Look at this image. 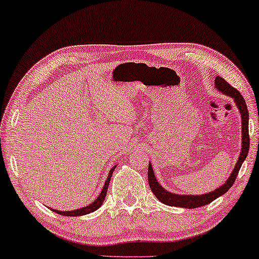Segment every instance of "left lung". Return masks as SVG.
Segmentation results:
<instances>
[{
  "label": "left lung",
  "mask_w": 259,
  "mask_h": 259,
  "mask_svg": "<svg viewBox=\"0 0 259 259\" xmlns=\"http://www.w3.org/2000/svg\"><path fill=\"white\" fill-rule=\"evenodd\" d=\"M214 87L217 88L219 92H222L223 94L231 97L235 100V104L239 109L240 118H242V150H240V154L238 158V161L233 168V171L228 180L223 184L221 187H218L217 190L212 191L210 193L205 194H176L172 192L166 191L161 185H159L157 178H155L153 168H152L151 162L148 164V184L152 192L162 204L168 205V206H179V207H186V208H196L207 205L217 199L218 197H221L225 192H228L230 187L233 185L235 180L238 176V172L240 169V166L245 160L247 152H249L250 147V137H249V112H247V106L245 104V100L242 97V94L239 93L236 88H233L231 84L226 82V81L221 76H215L214 80Z\"/></svg>",
  "instance_id": "left-lung-1"
}]
</instances>
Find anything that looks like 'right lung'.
Returning <instances> with one entry per match:
<instances>
[{"mask_svg": "<svg viewBox=\"0 0 259 259\" xmlns=\"http://www.w3.org/2000/svg\"><path fill=\"white\" fill-rule=\"evenodd\" d=\"M115 166H113V168L111 169V171H109L107 179H106V182H105V185H104V187H102V190H101V193L99 194V197L93 201V203L90 204V205H87L86 207L77 208V210H74V211H59V210H54V208H52V211H54L55 213H59V214H61V215H67V217H77V215L88 214V213H91V212H94L95 210H98V208L102 205V203H104L106 194H107L108 185H109V182H111L113 171H114V169H115Z\"/></svg>", "mask_w": 259, "mask_h": 259, "instance_id": "right-lung-1", "label": "right lung"}]
</instances>
